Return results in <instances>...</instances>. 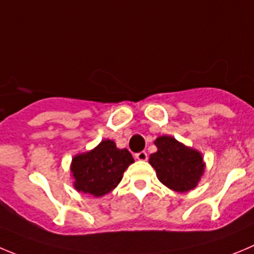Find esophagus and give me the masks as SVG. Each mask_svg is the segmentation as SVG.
Instances as JSON below:
<instances>
[{
  "instance_id": "esophagus-1",
  "label": "esophagus",
  "mask_w": 254,
  "mask_h": 254,
  "mask_svg": "<svg viewBox=\"0 0 254 254\" xmlns=\"http://www.w3.org/2000/svg\"><path fill=\"white\" fill-rule=\"evenodd\" d=\"M135 158L138 160H141V162H144V160L148 159V154L145 153V151H139V153L135 154Z\"/></svg>"
}]
</instances>
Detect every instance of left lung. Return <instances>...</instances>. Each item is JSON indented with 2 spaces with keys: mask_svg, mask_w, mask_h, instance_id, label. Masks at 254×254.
I'll return each mask as SVG.
<instances>
[{
  "mask_svg": "<svg viewBox=\"0 0 254 254\" xmlns=\"http://www.w3.org/2000/svg\"><path fill=\"white\" fill-rule=\"evenodd\" d=\"M155 145L158 151L151 154L149 163L155 169L158 179L175 191L195 188L204 172L202 154L172 136H159Z\"/></svg>",
  "mask_w": 254,
  "mask_h": 254,
  "instance_id": "8db88e82",
  "label": "left lung"
}]
</instances>
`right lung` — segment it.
I'll list each match as a JSON object with an SVG mask.
<instances>
[{"label":"right lung","instance_id":"obj_1","mask_svg":"<svg viewBox=\"0 0 254 254\" xmlns=\"http://www.w3.org/2000/svg\"><path fill=\"white\" fill-rule=\"evenodd\" d=\"M131 163L127 149H118L111 140H104L94 150L76 155L72 159L71 173L75 188L87 195L101 196L113 190Z\"/></svg>","mask_w":254,"mask_h":254}]
</instances>
